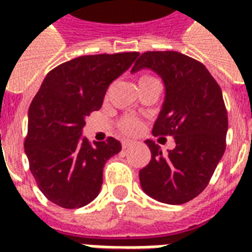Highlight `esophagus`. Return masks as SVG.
I'll return each instance as SVG.
<instances>
[{"mask_svg": "<svg viewBox=\"0 0 252 252\" xmlns=\"http://www.w3.org/2000/svg\"><path fill=\"white\" fill-rule=\"evenodd\" d=\"M132 146H133V143L132 142H128V140H126V142H123V148H124V150H128V148H131Z\"/></svg>", "mask_w": 252, "mask_h": 252, "instance_id": "esophagus-1", "label": "esophagus"}]
</instances>
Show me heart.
I'll return each mask as SVG.
<instances>
[{
	"instance_id": "heart-1",
	"label": "heart",
	"mask_w": 252,
	"mask_h": 252,
	"mask_svg": "<svg viewBox=\"0 0 252 252\" xmlns=\"http://www.w3.org/2000/svg\"><path fill=\"white\" fill-rule=\"evenodd\" d=\"M139 128H140V123L136 120H132V119H126L121 123V129L126 133H136Z\"/></svg>"
}]
</instances>
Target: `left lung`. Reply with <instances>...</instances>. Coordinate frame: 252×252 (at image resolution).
Returning a JSON list of instances; mask_svg holds the SVG:
<instances>
[{"label": "left lung", "instance_id": "8db88e82", "mask_svg": "<svg viewBox=\"0 0 252 252\" xmlns=\"http://www.w3.org/2000/svg\"><path fill=\"white\" fill-rule=\"evenodd\" d=\"M143 68L164 85L153 135L173 136L175 147L162 153L154 140L144 142L151 160L139 171L140 186L159 202L185 204L205 189L225 151L228 116L221 89L202 63L180 52H144L131 72Z\"/></svg>", "mask_w": 252, "mask_h": 252}]
</instances>
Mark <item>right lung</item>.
<instances>
[{"instance_id": "1", "label": "right lung", "mask_w": 252, "mask_h": 252, "mask_svg": "<svg viewBox=\"0 0 252 252\" xmlns=\"http://www.w3.org/2000/svg\"><path fill=\"white\" fill-rule=\"evenodd\" d=\"M137 52L85 55L48 72L28 110L25 154L41 193L74 209L90 204L102 185L106 160L121 151L113 137L90 144L85 119L102 106L109 85L126 72Z\"/></svg>"}]
</instances>
